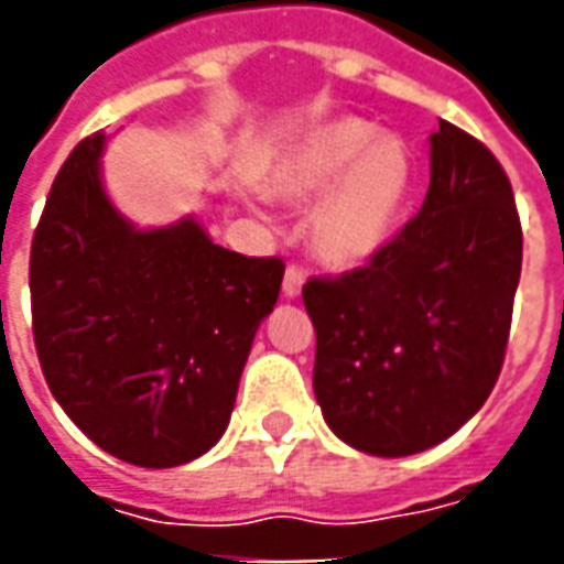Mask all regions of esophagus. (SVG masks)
Listing matches in <instances>:
<instances>
[{"label": "esophagus", "instance_id": "obj_1", "mask_svg": "<svg viewBox=\"0 0 564 564\" xmlns=\"http://www.w3.org/2000/svg\"><path fill=\"white\" fill-rule=\"evenodd\" d=\"M302 286H305V271L299 269V265H290L286 274H283V295L295 299V295L302 293Z\"/></svg>", "mask_w": 564, "mask_h": 564}]
</instances>
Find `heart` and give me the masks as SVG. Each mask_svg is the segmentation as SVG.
<instances>
[{
	"instance_id": "b5f03b06",
	"label": "heart",
	"mask_w": 564,
	"mask_h": 564,
	"mask_svg": "<svg viewBox=\"0 0 564 564\" xmlns=\"http://www.w3.org/2000/svg\"><path fill=\"white\" fill-rule=\"evenodd\" d=\"M414 181V153L402 139L347 117L311 132L283 160L274 189L299 208L317 200L307 223L314 253L329 265L354 269L387 247Z\"/></svg>"
}]
</instances>
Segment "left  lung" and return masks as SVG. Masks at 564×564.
Returning <instances> with one entry per match:
<instances>
[{
    "label": "left lung",
    "mask_w": 564,
    "mask_h": 564,
    "mask_svg": "<svg viewBox=\"0 0 564 564\" xmlns=\"http://www.w3.org/2000/svg\"><path fill=\"white\" fill-rule=\"evenodd\" d=\"M420 214L368 265L311 278L314 395L344 444L411 456L447 441L496 387L522 269L505 169L437 120Z\"/></svg>",
    "instance_id": "left-lung-1"
}]
</instances>
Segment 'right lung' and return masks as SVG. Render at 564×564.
Listing matches in <instances>:
<instances>
[{"label":"right lung","mask_w":564,"mask_h":564,"mask_svg":"<svg viewBox=\"0 0 564 564\" xmlns=\"http://www.w3.org/2000/svg\"><path fill=\"white\" fill-rule=\"evenodd\" d=\"M105 135L68 153L30 253L44 380L93 444L141 468L208 453L229 425L278 257L214 245L193 217L135 229L102 186Z\"/></svg>","instance_id":"obj_1"}]
</instances>
